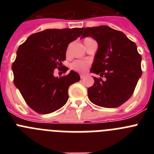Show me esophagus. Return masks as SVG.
Instances as JSON below:
<instances>
[{
  "label": "esophagus",
  "instance_id": "esophagus-1",
  "mask_svg": "<svg viewBox=\"0 0 154 154\" xmlns=\"http://www.w3.org/2000/svg\"><path fill=\"white\" fill-rule=\"evenodd\" d=\"M85 77V74H81L80 75V78L81 79H84Z\"/></svg>",
  "mask_w": 154,
  "mask_h": 154
}]
</instances>
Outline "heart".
Masks as SVG:
<instances>
[{
    "label": "heart",
    "instance_id": "1",
    "mask_svg": "<svg viewBox=\"0 0 154 154\" xmlns=\"http://www.w3.org/2000/svg\"><path fill=\"white\" fill-rule=\"evenodd\" d=\"M89 65V63L88 62H86V61L75 60V62H73L71 64V68L73 70L76 71V72H85L88 69Z\"/></svg>",
    "mask_w": 154,
    "mask_h": 154
}]
</instances>
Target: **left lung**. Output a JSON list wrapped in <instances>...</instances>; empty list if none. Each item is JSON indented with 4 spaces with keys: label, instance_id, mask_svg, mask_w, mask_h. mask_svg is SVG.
Listing matches in <instances>:
<instances>
[{
    "label": "left lung",
    "instance_id": "obj_1",
    "mask_svg": "<svg viewBox=\"0 0 154 154\" xmlns=\"http://www.w3.org/2000/svg\"><path fill=\"white\" fill-rule=\"evenodd\" d=\"M87 36L98 42L90 72L100 76L93 77L88 96L99 106H119L131 97L142 75V58L137 45L122 31L106 25L84 28L82 38Z\"/></svg>",
    "mask_w": 154,
    "mask_h": 154
}]
</instances>
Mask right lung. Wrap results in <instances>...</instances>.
<instances>
[{
    "label": "right lung",
    "mask_w": 154,
    "mask_h": 154,
    "mask_svg": "<svg viewBox=\"0 0 154 154\" xmlns=\"http://www.w3.org/2000/svg\"><path fill=\"white\" fill-rule=\"evenodd\" d=\"M83 28L47 29L32 34L19 46L12 64L14 83L34 111L48 114L62 108L69 98L68 89L80 80L74 71L59 78L54 76L62 65L69 44L81 35Z\"/></svg>",
    "instance_id": "obj_1"
}]
</instances>
